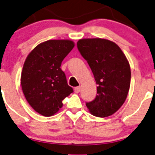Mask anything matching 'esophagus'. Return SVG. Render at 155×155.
Returning <instances> with one entry per match:
<instances>
[{"mask_svg": "<svg viewBox=\"0 0 155 155\" xmlns=\"http://www.w3.org/2000/svg\"><path fill=\"white\" fill-rule=\"evenodd\" d=\"M74 92L76 93H79L80 92V87H76L74 88Z\"/></svg>", "mask_w": 155, "mask_h": 155, "instance_id": "esophagus-1", "label": "esophagus"}]
</instances>
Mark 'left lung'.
Wrapping results in <instances>:
<instances>
[{
	"label": "left lung",
	"mask_w": 155,
	"mask_h": 155,
	"mask_svg": "<svg viewBox=\"0 0 155 155\" xmlns=\"http://www.w3.org/2000/svg\"><path fill=\"white\" fill-rule=\"evenodd\" d=\"M77 48L98 84L96 98L86 103L87 107L94 116L112 115L124 103L130 90L131 71L127 57L117 44L106 39H81Z\"/></svg>",
	"instance_id": "obj_1"
}]
</instances>
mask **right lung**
Returning a JSON list of instances; mask_svg holds the SVG:
<instances>
[{"instance_id":"1","label":"right lung","mask_w":155,"mask_h":155,"mask_svg":"<svg viewBox=\"0 0 155 155\" xmlns=\"http://www.w3.org/2000/svg\"><path fill=\"white\" fill-rule=\"evenodd\" d=\"M74 45L69 40H48L37 45L25 59L20 78L22 90L30 106L43 116L57 113L62 100L74 92L60 67Z\"/></svg>"}]
</instances>
